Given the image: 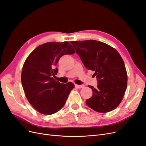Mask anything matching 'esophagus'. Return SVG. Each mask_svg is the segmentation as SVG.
<instances>
[{
  "label": "esophagus",
  "instance_id": "obj_1",
  "mask_svg": "<svg viewBox=\"0 0 146 146\" xmlns=\"http://www.w3.org/2000/svg\"><path fill=\"white\" fill-rule=\"evenodd\" d=\"M76 87H78V88L81 89V88H83V87H84V85H76Z\"/></svg>",
  "mask_w": 146,
  "mask_h": 146
}]
</instances>
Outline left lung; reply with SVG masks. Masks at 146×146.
Returning a JSON list of instances; mask_svg holds the SVG:
<instances>
[{"label": "left lung", "mask_w": 146, "mask_h": 146, "mask_svg": "<svg viewBox=\"0 0 146 146\" xmlns=\"http://www.w3.org/2000/svg\"><path fill=\"white\" fill-rule=\"evenodd\" d=\"M86 68L94 72L98 84L89 86L93 94L86 103L98 112L114 110L121 103L127 86V73L123 60L117 50L97 40L70 42Z\"/></svg>", "instance_id": "8db88e82"}]
</instances>
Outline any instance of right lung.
Here are the masks:
<instances>
[{"mask_svg":"<svg viewBox=\"0 0 146 146\" xmlns=\"http://www.w3.org/2000/svg\"><path fill=\"white\" fill-rule=\"evenodd\" d=\"M74 52L68 41L48 42L38 46L27 57L21 73L22 86L27 100L40 113L51 115L64 106L74 85L71 82L61 84L52 76L58 72L56 66L60 58Z\"/></svg>","mask_w":146,"mask_h":146,"instance_id":"1","label":"right lung"}]
</instances>
